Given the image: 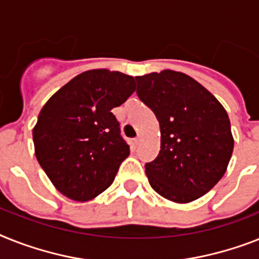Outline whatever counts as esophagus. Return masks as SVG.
Instances as JSON below:
<instances>
[{"instance_id":"obj_1","label":"esophagus","mask_w":259,"mask_h":259,"mask_svg":"<svg viewBox=\"0 0 259 259\" xmlns=\"http://www.w3.org/2000/svg\"><path fill=\"white\" fill-rule=\"evenodd\" d=\"M140 142H142V136H140V135H138V136L134 139V143L135 144H139Z\"/></svg>"}]
</instances>
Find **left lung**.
Returning a JSON list of instances; mask_svg holds the SVG:
<instances>
[{
    "label": "left lung",
    "mask_w": 259,
    "mask_h": 259,
    "mask_svg": "<svg viewBox=\"0 0 259 259\" xmlns=\"http://www.w3.org/2000/svg\"><path fill=\"white\" fill-rule=\"evenodd\" d=\"M138 96L160 124V152L145 164L153 191L187 204L225 175L234 147L228 112L187 74L172 70L136 76Z\"/></svg>",
    "instance_id": "left-lung-1"
}]
</instances>
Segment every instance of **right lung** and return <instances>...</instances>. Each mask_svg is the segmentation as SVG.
I'll use <instances>...</instances> for the list:
<instances>
[{
	"label": "right lung",
	"mask_w": 259,
	"mask_h": 259,
	"mask_svg": "<svg viewBox=\"0 0 259 259\" xmlns=\"http://www.w3.org/2000/svg\"><path fill=\"white\" fill-rule=\"evenodd\" d=\"M134 91V76L107 68L89 70L42 107L33 128L35 156L63 196L89 201L114 183L130 147L111 110Z\"/></svg>",
	"instance_id": "right-lung-1"
}]
</instances>
